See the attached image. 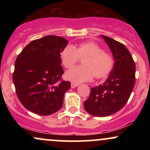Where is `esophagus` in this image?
<instances>
[{
  "mask_svg": "<svg viewBox=\"0 0 150 150\" xmlns=\"http://www.w3.org/2000/svg\"><path fill=\"white\" fill-rule=\"evenodd\" d=\"M78 85H79L78 84L74 83V82H71V85H70V86H71V88H75V87H77Z\"/></svg>",
  "mask_w": 150,
  "mask_h": 150,
  "instance_id": "obj_1",
  "label": "esophagus"
}]
</instances>
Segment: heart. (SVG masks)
<instances>
[{"label":"heart","mask_w":150,"mask_h":150,"mask_svg":"<svg viewBox=\"0 0 150 150\" xmlns=\"http://www.w3.org/2000/svg\"><path fill=\"white\" fill-rule=\"evenodd\" d=\"M82 58V66L76 67L65 73V78L75 83L91 80L93 77L104 78L108 76L114 65V58L98 44L85 42L77 46L68 45L61 52L62 64L67 69L73 68Z\"/></svg>","instance_id":"b5f03b06"}]
</instances>
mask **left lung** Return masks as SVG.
I'll list each match as a JSON object with an SVG mask.
<instances>
[{"mask_svg":"<svg viewBox=\"0 0 150 150\" xmlns=\"http://www.w3.org/2000/svg\"><path fill=\"white\" fill-rule=\"evenodd\" d=\"M114 58L112 71L102 85L91 89L90 95L84 103L87 113L104 117L120 111L130 98L135 82V63L124 44L101 35Z\"/></svg>","mask_w":150,"mask_h":150,"instance_id":"left-lung-1","label":"left lung"}]
</instances>
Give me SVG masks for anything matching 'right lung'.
I'll return each instance as SVG.
<instances>
[{"instance_id": "add662e5", "label": "right lung", "mask_w": 150, "mask_h": 150, "mask_svg": "<svg viewBox=\"0 0 150 150\" xmlns=\"http://www.w3.org/2000/svg\"><path fill=\"white\" fill-rule=\"evenodd\" d=\"M68 43L61 37L46 36L31 42L18 55L13 80L19 100L29 111L48 116L63 106L70 82L61 79V52Z\"/></svg>"}]
</instances>
